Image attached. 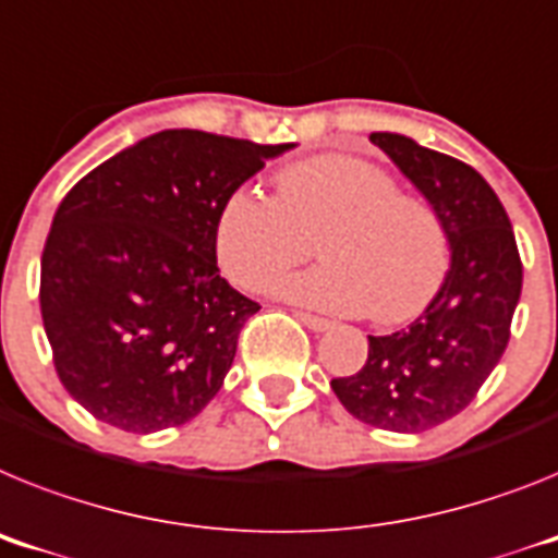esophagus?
I'll use <instances>...</instances> for the list:
<instances>
[{
	"label": "esophagus",
	"instance_id": "1",
	"mask_svg": "<svg viewBox=\"0 0 558 558\" xmlns=\"http://www.w3.org/2000/svg\"><path fill=\"white\" fill-rule=\"evenodd\" d=\"M299 318H302L304 325L311 327L313 332H325V330H330L332 327V322L330 318H322V316H313V313H296Z\"/></svg>",
	"mask_w": 558,
	"mask_h": 558
}]
</instances>
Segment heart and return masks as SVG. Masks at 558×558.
<instances>
[{"mask_svg": "<svg viewBox=\"0 0 558 558\" xmlns=\"http://www.w3.org/2000/svg\"><path fill=\"white\" fill-rule=\"evenodd\" d=\"M276 194L236 189L214 220V256L245 290H265L311 254L322 265L276 284L290 302L395 325L417 316L449 268V236L435 208L398 192L378 166L318 155L284 166Z\"/></svg>", "mask_w": 558, "mask_h": 558, "instance_id": "b5f03b06", "label": "heart"}]
</instances>
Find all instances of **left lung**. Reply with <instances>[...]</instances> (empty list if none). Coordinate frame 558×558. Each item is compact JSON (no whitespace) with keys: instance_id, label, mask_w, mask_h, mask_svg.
I'll return each mask as SVG.
<instances>
[{"instance_id":"obj_1","label":"left lung","mask_w":558,"mask_h":558,"mask_svg":"<svg viewBox=\"0 0 558 558\" xmlns=\"http://www.w3.org/2000/svg\"><path fill=\"white\" fill-rule=\"evenodd\" d=\"M440 217L451 265L426 311L389 336H369L355 375L332 392L369 426L417 435L460 415L494 373L511 338L522 262L506 208L480 171L398 132H373Z\"/></svg>"}]
</instances>
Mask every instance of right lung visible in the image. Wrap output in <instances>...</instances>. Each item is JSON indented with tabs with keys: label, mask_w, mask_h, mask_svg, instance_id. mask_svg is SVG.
Listing matches in <instances>:
<instances>
[{
	"label": "right lung",
	"mask_w": 558,
	"mask_h": 558,
	"mask_svg": "<svg viewBox=\"0 0 558 558\" xmlns=\"http://www.w3.org/2000/svg\"><path fill=\"white\" fill-rule=\"evenodd\" d=\"M293 143L163 130L61 199L41 254V318L61 384L89 415L151 435L208 407L259 304L220 276L222 199Z\"/></svg>",
	"instance_id": "add662e5"
}]
</instances>
